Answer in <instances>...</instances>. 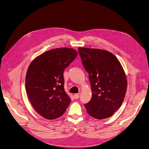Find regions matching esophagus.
I'll return each instance as SVG.
<instances>
[{
    "label": "esophagus",
    "mask_w": 149,
    "mask_h": 149,
    "mask_svg": "<svg viewBox=\"0 0 149 149\" xmlns=\"http://www.w3.org/2000/svg\"><path fill=\"white\" fill-rule=\"evenodd\" d=\"M74 97L75 99L79 98V97H80V93H76V94H75V95H74Z\"/></svg>",
    "instance_id": "obj_1"
}]
</instances>
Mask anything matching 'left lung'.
<instances>
[{"label":"left lung","mask_w":149,"mask_h":149,"mask_svg":"<svg viewBox=\"0 0 149 149\" xmlns=\"http://www.w3.org/2000/svg\"><path fill=\"white\" fill-rule=\"evenodd\" d=\"M83 65L89 74L92 95L84 104L98 120L111 116L121 106L127 91V79L119 60L106 50L79 48Z\"/></svg>","instance_id":"8db88e82"}]
</instances>
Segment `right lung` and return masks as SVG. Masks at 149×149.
<instances>
[{
  "label": "right lung",
  "mask_w": 149,
  "mask_h": 149,
  "mask_svg": "<svg viewBox=\"0 0 149 149\" xmlns=\"http://www.w3.org/2000/svg\"><path fill=\"white\" fill-rule=\"evenodd\" d=\"M77 55L72 48H56L42 54L29 65L26 93L31 104L43 118H59L70 104L71 100L64 89L63 72Z\"/></svg>",
  "instance_id": "add662e5"
}]
</instances>
